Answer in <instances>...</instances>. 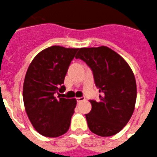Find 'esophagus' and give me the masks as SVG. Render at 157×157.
<instances>
[{
	"mask_svg": "<svg viewBox=\"0 0 157 157\" xmlns=\"http://www.w3.org/2000/svg\"><path fill=\"white\" fill-rule=\"evenodd\" d=\"M84 100H85V98H84V97H80V98H77V102H81V101H84Z\"/></svg>",
	"mask_w": 157,
	"mask_h": 157,
	"instance_id": "obj_1",
	"label": "esophagus"
}]
</instances>
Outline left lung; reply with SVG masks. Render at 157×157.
Returning <instances> with one entry per match:
<instances>
[{
  "mask_svg": "<svg viewBox=\"0 0 157 157\" xmlns=\"http://www.w3.org/2000/svg\"><path fill=\"white\" fill-rule=\"evenodd\" d=\"M90 67L99 90V101L90 100L85 114L89 129L95 135H116L128 123L135 110L137 87L135 75L127 62L105 46L82 48L76 56Z\"/></svg>",
  "mask_w": 157,
  "mask_h": 157,
  "instance_id": "8db88e82",
  "label": "left lung"
}]
</instances>
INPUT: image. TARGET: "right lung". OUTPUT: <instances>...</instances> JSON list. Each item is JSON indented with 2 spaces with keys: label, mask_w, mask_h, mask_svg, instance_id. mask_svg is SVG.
Segmentation results:
<instances>
[{
  "label": "right lung",
  "mask_w": 157,
  "mask_h": 157,
  "mask_svg": "<svg viewBox=\"0 0 157 157\" xmlns=\"http://www.w3.org/2000/svg\"><path fill=\"white\" fill-rule=\"evenodd\" d=\"M79 48L52 46L36 56L26 72L23 84L25 109L38 133L56 138L66 133L77 105L75 98H56L66 90L64 79Z\"/></svg>",
  "instance_id": "1"
}]
</instances>
